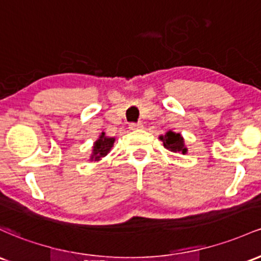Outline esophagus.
Listing matches in <instances>:
<instances>
[{
  "mask_svg": "<svg viewBox=\"0 0 261 261\" xmlns=\"http://www.w3.org/2000/svg\"><path fill=\"white\" fill-rule=\"evenodd\" d=\"M142 127H144V125H142L141 122H137V124H130V125H128V128H130V130H141Z\"/></svg>",
  "mask_w": 261,
  "mask_h": 261,
  "instance_id": "esophagus-1",
  "label": "esophagus"
}]
</instances>
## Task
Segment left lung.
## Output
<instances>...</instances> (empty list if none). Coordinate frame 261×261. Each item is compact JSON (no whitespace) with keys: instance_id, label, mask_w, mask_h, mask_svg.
<instances>
[{"instance_id":"1","label":"left lung","mask_w":261,"mask_h":261,"mask_svg":"<svg viewBox=\"0 0 261 261\" xmlns=\"http://www.w3.org/2000/svg\"><path fill=\"white\" fill-rule=\"evenodd\" d=\"M160 140L163 142V146L167 150L172 151V152L182 154L188 152L187 146L185 145V139H183V136L179 133H173V131L170 130L165 135L160 136Z\"/></svg>"}]
</instances>
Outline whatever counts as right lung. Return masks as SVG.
Returning <instances> with one entry per match:
<instances>
[{
    "instance_id": "1",
    "label": "right lung",
    "mask_w": 261,
    "mask_h": 261,
    "mask_svg": "<svg viewBox=\"0 0 261 261\" xmlns=\"http://www.w3.org/2000/svg\"><path fill=\"white\" fill-rule=\"evenodd\" d=\"M115 137H109L105 133L99 135V139L94 142L93 148H91V154L89 157V161H100L102 157H105L113 148Z\"/></svg>"
}]
</instances>
